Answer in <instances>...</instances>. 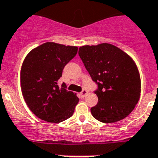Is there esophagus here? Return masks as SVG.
Listing matches in <instances>:
<instances>
[{
    "label": "esophagus",
    "mask_w": 158,
    "mask_h": 158,
    "mask_svg": "<svg viewBox=\"0 0 158 158\" xmlns=\"http://www.w3.org/2000/svg\"><path fill=\"white\" fill-rule=\"evenodd\" d=\"M87 94H88V91L87 90H85V89H83V90L81 91V93H80L81 96L82 98H83V97H85V96Z\"/></svg>",
    "instance_id": "34e87169"
}]
</instances>
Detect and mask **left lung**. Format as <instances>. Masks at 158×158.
<instances>
[{"instance_id":"1","label":"left lung","mask_w":158,"mask_h":158,"mask_svg":"<svg viewBox=\"0 0 158 158\" xmlns=\"http://www.w3.org/2000/svg\"><path fill=\"white\" fill-rule=\"evenodd\" d=\"M78 54L97 85L98 103L91 108L93 116L104 123L126 118L138 104L141 93L140 76L132 58L109 43L83 46Z\"/></svg>"}]
</instances>
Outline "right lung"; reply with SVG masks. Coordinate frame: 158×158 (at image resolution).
Here are the masks:
<instances>
[{
    "instance_id": "right-lung-1",
    "label": "right lung",
    "mask_w": 158,
    "mask_h": 158,
    "mask_svg": "<svg viewBox=\"0 0 158 158\" xmlns=\"http://www.w3.org/2000/svg\"><path fill=\"white\" fill-rule=\"evenodd\" d=\"M77 47L45 43L25 58L20 72L23 99L31 111L44 121L58 123L70 118L79 101L58 81L64 67L76 56Z\"/></svg>"
}]
</instances>
